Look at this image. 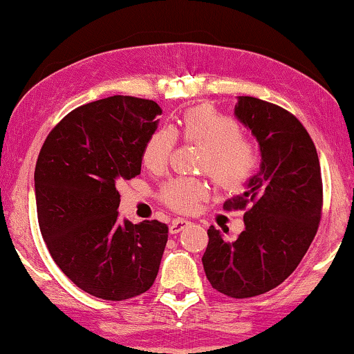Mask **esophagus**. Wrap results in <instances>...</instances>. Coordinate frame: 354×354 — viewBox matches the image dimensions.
Returning a JSON list of instances; mask_svg holds the SVG:
<instances>
[{
  "instance_id": "esophagus-1",
  "label": "esophagus",
  "mask_w": 354,
  "mask_h": 354,
  "mask_svg": "<svg viewBox=\"0 0 354 354\" xmlns=\"http://www.w3.org/2000/svg\"><path fill=\"white\" fill-rule=\"evenodd\" d=\"M190 224H192L190 221L178 217V219L172 221V224H171V227H169V230H171V234H178V232H182L187 225H190Z\"/></svg>"
}]
</instances>
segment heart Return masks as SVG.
Returning <instances> with one entry per match:
<instances>
[{
  "mask_svg": "<svg viewBox=\"0 0 354 354\" xmlns=\"http://www.w3.org/2000/svg\"><path fill=\"white\" fill-rule=\"evenodd\" d=\"M177 133L188 143L205 147L200 169L207 172L216 185L227 192L240 190L258 167V149L250 140L241 137L240 124L234 118L211 106L187 109L178 120ZM176 147V133L161 127L145 142L142 161L153 172L166 169ZM207 183L200 178L177 177L164 183L161 198L169 207L180 212L195 211L207 196Z\"/></svg>",
  "mask_w": 354,
  "mask_h": 354,
  "instance_id": "obj_1",
  "label": "heart"
}]
</instances>
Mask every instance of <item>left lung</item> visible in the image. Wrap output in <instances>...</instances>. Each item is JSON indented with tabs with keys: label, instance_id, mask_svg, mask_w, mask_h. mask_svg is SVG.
<instances>
[{
	"label": "left lung",
	"instance_id": "8db88e82",
	"mask_svg": "<svg viewBox=\"0 0 354 354\" xmlns=\"http://www.w3.org/2000/svg\"><path fill=\"white\" fill-rule=\"evenodd\" d=\"M235 115L258 140L261 169L224 203L225 211H245V230L225 241L211 225L201 261L212 288L251 298L279 287L301 263L321 222L322 177L308 130L287 109L239 96Z\"/></svg>",
	"mask_w": 354,
	"mask_h": 354
}]
</instances>
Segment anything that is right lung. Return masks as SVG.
I'll list each match as a JSON object with an SVG mask.
<instances>
[{
    "label": "right lung",
    "instance_id": "add662e5",
    "mask_svg": "<svg viewBox=\"0 0 354 354\" xmlns=\"http://www.w3.org/2000/svg\"><path fill=\"white\" fill-rule=\"evenodd\" d=\"M162 109L135 96L84 104L48 135L35 167L38 225L51 258L84 292L122 301L149 290L167 243L159 221H120L119 182L142 171Z\"/></svg>",
    "mask_w": 354,
    "mask_h": 354
}]
</instances>
